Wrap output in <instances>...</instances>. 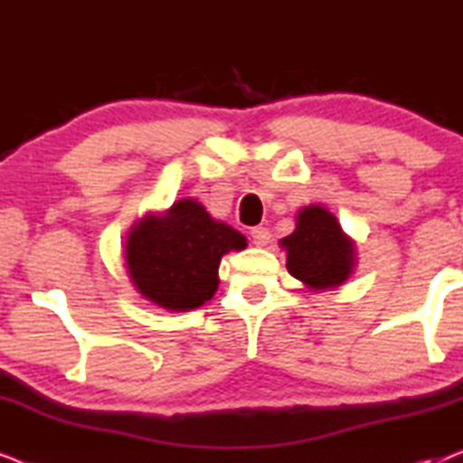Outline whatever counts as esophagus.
Returning a JSON list of instances; mask_svg holds the SVG:
<instances>
[{"instance_id": "obj_1", "label": "esophagus", "mask_w": 463, "mask_h": 463, "mask_svg": "<svg viewBox=\"0 0 463 463\" xmlns=\"http://www.w3.org/2000/svg\"><path fill=\"white\" fill-rule=\"evenodd\" d=\"M250 238H252V244L265 246V244L269 242L271 233H269L268 227H252V230H250Z\"/></svg>"}]
</instances>
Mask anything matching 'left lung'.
Listing matches in <instances>:
<instances>
[{
	"mask_svg": "<svg viewBox=\"0 0 463 463\" xmlns=\"http://www.w3.org/2000/svg\"><path fill=\"white\" fill-rule=\"evenodd\" d=\"M290 276L314 290L333 288L350 278L356 249L326 208L306 206L297 214L295 232L280 240Z\"/></svg>",
	"mask_w": 463,
	"mask_h": 463,
	"instance_id": "obj_1",
	"label": "left lung"
}]
</instances>
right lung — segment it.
Masks as SVG:
<instances>
[{
  "mask_svg": "<svg viewBox=\"0 0 463 463\" xmlns=\"http://www.w3.org/2000/svg\"><path fill=\"white\" fill-rule=\"evenodd\" d=\"M246 249V238L214 221L195 200H179L164 214H147L126 240V265L138 293L156 306L187 312L211 299L221 257Z\"/></svg>",
  "mask_w": 463,
  "mask_h": 463,
  "instance_id": "obj_1",
  "label": "right lung"
}]
</instances>
